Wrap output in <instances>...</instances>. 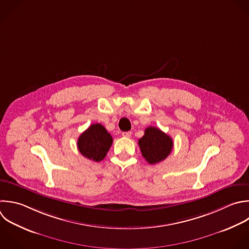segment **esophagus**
Segmentation results:
<instances>
[{"mask_svg": "<svg viewBox=\"0 0 249 249\" xmlns=\"http://www.w3.org/2000/svg\"><path fill=\"white\" fill-rule=\"evenodd\" d=\"M131 131H125V132H123L122 133V135L124 136V137H127V138H129L130 136H131Z\"/></svg>", "mask_w": 249, "mask_h": 249, "instance_id": "obj_1", "label": "esophagus"}]
</instances>
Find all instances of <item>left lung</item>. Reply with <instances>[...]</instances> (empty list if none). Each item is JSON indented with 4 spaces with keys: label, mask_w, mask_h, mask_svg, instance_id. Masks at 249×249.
I'll return each mask as SVG.
<instances>
[{
    "label": "left lung",
    "mask_w": 249,
    "mask_h": 249,
    "mask_svg": "<svg viewBox=\"0 0 249 249\" xmlns=\"http://www.w3.org/2000/svg\"><path fill=\"white\" fill-rule=\"evenodd\" d=\"M138 145L144 159L150 164H155L167 158L172 150L173 141L160 129L149 126L145 129L143 137L139 139Z\"/></svg>",
    "instance_id": "obj_1"
}]
</instances>
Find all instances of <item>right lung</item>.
I'll return each mask as SVG.
<instances>
[{
  "mask_svg": "<svg viewBox=\"0 0 249 249\" xmlns=\"http://www.w3.org/2000/svg\"><path fill=\"white\" fill-rule=\"evenodd\" d=\"M113 143V138L100 124H91L78 139L80 153L89 160H102Z\"/></svg>",
  "mask_w": 249,
  "mask_h": 249,
  "instance_id": "right-lung-1",
  "label": "right lung"
}]
</instances>
